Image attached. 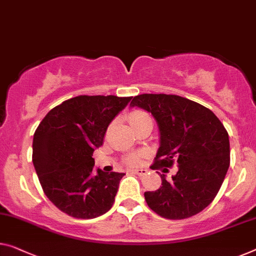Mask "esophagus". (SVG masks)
I'll list each match as a JSON object with an SVG mask.
<instances>
[{
  "instance_id": "34e87169",
  "label": "esophagus",
  "mask_w": 256,
  "mask_h": 256,
  "mask_svg": "<svg viewBox=\"0 0 256 256\" xmlns=\"http://www.w3.org/2000/svg\"><path fill=\"white\" fill-rule=\"evenodd\" d=\"M131 172L138 174V176H144V174L148 172V170L147 169H133V170H131Z\"/></svg>"
}]
</instances>
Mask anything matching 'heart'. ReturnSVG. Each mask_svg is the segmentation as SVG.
I'll return each instance as SVG.
<instances>
[{"instance_id":"1","label":"heart","mask_w":256,"mask_h":256,"mask_svg":"<svg viewBox=\"0 0 256 256\" xmlns=\"http://www.w3.org/2000/svg\"><path fill=\"white\" fill-rule=\"evenodd\" d=\"M150 117L147 115L144 112L141 110H134L128 115V122L132 125L133 128H136L140 125H142L146 122H150ZM140 161V155L139 154H132L126 158V163L128 166H136Z\"/></svg>"}]
</instances>
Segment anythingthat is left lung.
<instances>
[{
  "label": "left lung",
  "mask_w": 256,
  "mask_h": 256,
  "mask_svg": "<svg viewBox=\"0 0 256 256\" xmlns=\"http://www.w3.org/2000/svg\"><path fill=\"white\" fill-rule=\"evenodd\" d=\"M130 106L144 109L158 122L160 147L152 169L178 164L172 180L161 174V188L144 192L148 207L168 220L188 218L204 210L230 166L224 125L212 110L178 95L141 94Z\"/></svg>",
  "instance_id": "left-lung-1"
}]
</instances>
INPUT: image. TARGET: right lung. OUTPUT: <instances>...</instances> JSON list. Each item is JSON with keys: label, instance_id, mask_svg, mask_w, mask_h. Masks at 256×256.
<instances>
[{"label": "right lung", "instance_id": "right-lung-1", "mask_svg": "<svg viewBox=\"0 0 256 256\" xmlns=\"http://www.w3.org/2000/svg\"><path fill=\"white\" fill-rule=\"evenodd\" d=\"M131 98L79 95L52 108L36 130L33 164L44 194L60 212L90 220L112 207L125 174H94L92 156Z\"/></svg>", "mask_w": 256, "mask_h": 256}]
</instances>
